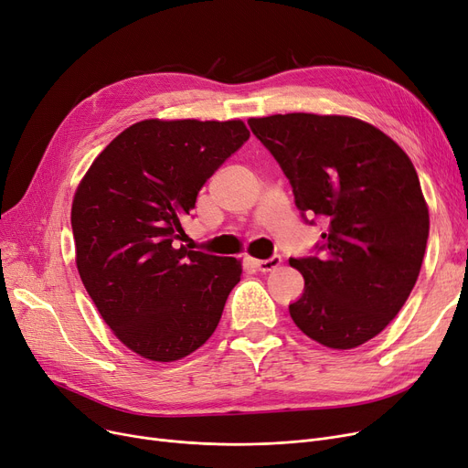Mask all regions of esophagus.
I'll return each mask as SVG.
<instances>
[{
	"instance_id": "1",
	"label": "esophagus",
	"mask_w": 468,
	"mask_h": 468,
	"mask_svg": "<svg viewBox=\"0 0 468 468\" xmlns=\"http://www.w3.org/2000/svg\"><path fill=\"white\" fill-rule=\"evenodd\" d=\"M280 263H282V259L280 257H271V259H253V265L261 271V272H271L274 269L280 267Z\"/></svg>"
}]
</instances>
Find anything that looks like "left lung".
<instances>
[{
  "instance_id": "obj_1",
  "label": "left lung",
  "mask_w": 468,
  "mask_h": 468,
  "mask_svg": "<svg viewBox=\"0 0 468 468\" xmlns=\"http://www.w3.org/2000/svg\"><path fill=\"white\" fill-rule=\"evenodd\" d=\"M248 124L282 166L297 209L326 220L323 255L290 259L305 280L292 319L321 346L359 347L399 313L420 272L430 217L415 166L355 117L286 113Z\"/></svg>"
}]
</instances>
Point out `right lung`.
<instances>
[{"label":"right lung","instance_id":"add662e5","mask_svg":"<svg viewBox=\"0 0 468 468\" xmlns=\"http://www.w3.org/2000/svg\"><path fill=\"white\" fill-rule=\"evenodd\" d=\"M250 138L244 121L145 119L93 159L70 224L82 284L140 357L173 363L215 332L241 261L176 248L201 186Z\"/></svg>","mask_w":468,"mask_h":468}]
</instances>
